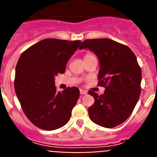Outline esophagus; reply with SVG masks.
Here are the masks:
<instances>
[{"instance_id": "esophagus-1", "label": "esophagus", "mask_w": 157, "mask_h": 157, "mask_svg": "<svg viewBox=\"0 0 157 157\" xmlns=\"http://www.w3.org/2000/svg\"><path fill=\"white\" fill-rule=\"evenodd\" d=\"M80 93L81 95H85V94H87V91H85L84 89H80Z\"/></svg>"}]
</instances>
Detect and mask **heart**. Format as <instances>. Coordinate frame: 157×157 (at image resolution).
Listing matches in <instances>:
<instances>
[{
  "label": "heart",
  "instance_id": "1",
  "mask_svg": "<svg viewBox=\"0 0 157 157\" xmlns=\"http://www.w3.org/2000/svg\"><path fill=\"white\" fill-rule=\"evenodd\" d=\"M88 55H90L89 54H86V55H85V57H86V56H88Z\"/></svg>",
  "mask_w": 157,
  "mask_h": 157
}]
</instances>
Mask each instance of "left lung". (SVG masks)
I'll return each mask as SVG.
<instances>
[{"label": "left lung", "instance_id": "left-lung-1", "mask_svg": "<svg viewBox=\"0 0 157 157\" xmlns=\"http://www.w3.org/2000/svg\"><path fill=\"white\" fill-rule=\"evenodd\" d=\"M95 53L100 69L98 85L103 95L89 91L95 103L88 108L90 119L99 126L113 128L130 116L141 94V70L127 46L109 39L84 40L80 46Z\"/></svg>", "mask_w": 157, "mask_h": 157}]
</instances>
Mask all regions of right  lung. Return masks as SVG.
I'll return each instance as SVG.
<instances>
[{"instance_id": "right-lung-1", "label": "right lung", "mask_w": 157, "mask_h": 157, "mask_svg": "<svg viewBox=\"0 0 157 157\" xmlns=\"http://www.w3.org/2000/svg\"><path fill=\"white\" fill-rule=\"evenodd\" d=\"M80 40L46 39L22 53L16 64L14 88L23 111L35 126L44 130L62 127L80 96L77 87L58 92L54 77L64 73Z\"/></svg>"}]
</instances>
